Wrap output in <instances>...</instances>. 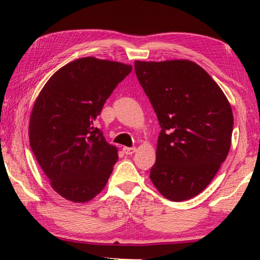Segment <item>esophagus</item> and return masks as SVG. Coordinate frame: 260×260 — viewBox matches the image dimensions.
I'll use <instances>...</instances> for the list:
<instances>
[{
	"label": "esophagus",
	"instance_id": "1",
	"mask_svg": "<svg viewBox=\"0 0 260 260\" xmlns=\"http://www.w3.org/2000/svg\"><path fill=\"white\" fill-rule=\"evenodd\" d=\"M135 150H136L135 147H132V148L124 147V148H122V151H124L125 155H132V153L135 152Z\"/></svg>",
	"mask_w": 260,
	"mask_h": 260
}]
</instances>
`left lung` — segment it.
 I'll return each instance as SVG.
<instances>
[{
    "mask_svg": "<svg viewBox=\"0 0 260 260\" xmlns=\"http://www.w3.org/2000/svg\"><path fill=\"white\" fill-rule=\"evenodd\" d=\"M134 69L161 127L151 181L167 200L191 199L208 187L230 152L231 104L193 61L135 60Z\"/></svg>",
    "mask_w": 260,
    "mask_h": 260,
    "instance_id": "left-lung-1",
    "label": "left lung"
}]
</instances>
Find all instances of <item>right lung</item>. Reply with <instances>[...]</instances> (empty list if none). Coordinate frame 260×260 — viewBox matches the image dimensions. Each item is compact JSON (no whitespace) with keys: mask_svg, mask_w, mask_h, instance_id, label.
Wrapping results in <instances>:
<instances>
[{"mask_svg":"<svg viewBox=\"0 0 260 260\" xmlns=\"http://www.w3.org/2000/svg\"><path fill=\"white\" fill-rule=\"evenodd\" d=\"M132 67L95 57L71 61L52 74L29 118V144L61 197L85 203L107 184L118 149L96 127L105 101Z\"/></svg>","mask_w":260,"mask_h":260,"instance_id":"add662e5","label":"right lung"}]
</instances>
